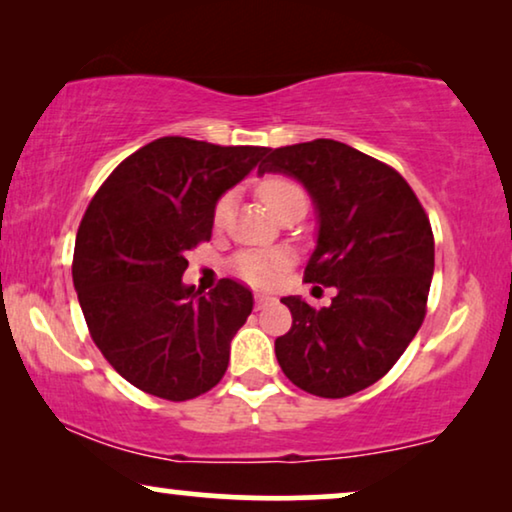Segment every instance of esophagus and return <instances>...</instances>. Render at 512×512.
Returning a JSON list of instances; mask_svg holds the SVG:
<instances>
[{"mask_svg":"<svg viewBox=\"0 0 512 512\" xmlns=\"http://www.w3.org/2000/svg\"><path fill=\"white\" fill-rule=\"evenodd\" d=\"M275 303V296H268V293H256V307L261 310V307H268Z\"/></svg>","mask_w":512,"mask_h":512,"instance_id":"34e87169","label":"esophagus"}]
</instances>
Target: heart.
Here are the masks:
<instances>
[{
  "mask_svg": "<svg viewBox=\"0 0 512 512\" xmlns=\"http://www.w3.org/2000/svg\"><path fill=\"white\" fill-rule=\"evenodd\" d=\"M258 195L268 205L272 214L277 212L279 207L284 205L286 200L293 198V195H303L298 184L284 179V177H268L258 184ZM230 207V195H223V198L216 202L214 207V219L221 221L226 216ZM291 254L284 249H272V251H244L235 258V272L240 275L244 282L254 286H268L277 282V277L282 275V270L289 265Z\"/></svg>",
  "mask_w": 512,
  "mask_h": 512,
  "instance_id": "obj_1",
  "label": "heart"
}]
</instances>
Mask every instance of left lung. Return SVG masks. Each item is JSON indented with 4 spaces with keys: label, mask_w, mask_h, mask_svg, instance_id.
<instances>
[{
    "label": "left lung",
    "mask_w": 512,
    "mask_h": 512,
    "mask_svg": "<svg viewBox=\"0 0 512 512\" xmlns=\"http://www.w3.org/2000/svg\"><path fill=\"white\" fill-rule=\"evenodd\" d=\"M258 172L286 174L310 193L319 228L305 282L338 289L321 310L282 298L293 326L275 340L279 366L307 394L352 396L387 375L422 326L429 216L394 167L335 139L270 149Z\"/></svg>",
    "instance_id": "left-lung-1"
}]
</instances>
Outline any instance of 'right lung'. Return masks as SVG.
<instances>
[{"label":"right lung","instance_id":"right-lung-1","mask_svg":"<svg viewBox=\"0 0 512 512\" xmlns=\"http://www.w3.org/2000/svg\"><path fill=\"white\" fill-rule=\"evenodd\" d=\"M268 151L160 137L90 200L76 233V296L104 359L146 394L188 401L226 375L254 296L235 279L205 293L181 277L188 251L212 237L216 202Z\"/></svg>","mask_w":512,"mask_h":512}]
</instances>
